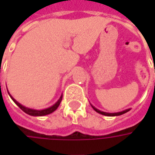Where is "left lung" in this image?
Returning a JSON list of instances; mask_svg holds the SVG:
<instances>
[{
  "mask_svg": "<svg viewBox=\"0 0 155 155\" xmlns=\"http://www.w3.org/2000/svg\"><path fill=\"white\" fill-rule=\"evenodd\" d=\"M91 107L93 108V110H95V111H97V113L101 114V115H104V116H121V115H122V114H125V113H127L128 111H129V110H130V109H128V110H123V111H121V112H116V113H107V112H104V111H101V110H97V108H95L93 105H91Z\"/></svg>",
  "mask_w": 155,
  "mask_h": 155,
  "instance_id": "1",
  "label": "left lung"
}]
</instances>
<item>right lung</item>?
<instances>
[{
  "label": "right lung",
  "mask_w": 155,
  "mask_h": 155,
  "mask_svg": "<svg viewBox=\"0 0 155 155\" xmlns=\"http://www.w3.org/2000/svg\"><path fill=\"white\" fill-rule=\"evenodd\" d=\"M8 90V89H7ZM8 95L10 96V97L12 98V100L15 102V104H17L20 108H21V110H23L25 113H27V115H29V116H46V115H49V114H51L52 113L53 111H55V110L58 109V107L59 106V104L61 103V101H62V97H63V94L60 96V97L59 99L57 101L55 104H53L52 106L51 107H49V108H46V109H44V110H33V109H30V108H27V107H25V106H23L22 104H21L20 103H18L16 100H15L8 92Z\"/></svg>",
  "instance_id": "right-lung-1"
}]
</instances>
